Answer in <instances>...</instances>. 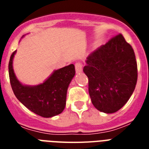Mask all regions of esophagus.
Instances as JSON below:
<instances>
[{
  "label": "esophagus",
  "instance_id": "obj_1",
  "mask_svg": "<svg viewBox=\"0 0 149 149\" xmlns=\"http://www.w3.org/2000/svg\"><path fill=\"white\" fill-rule=\"evenodd\" d=\"M75 69H76V72H80L83 70V65L81 63H77L75 64Z\"/></svg>",
  "mask_w": 149,
  "mask_h": 149
}]
</instances>
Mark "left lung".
Listing matches in <instances>:
<instances>
[{
  "label": "left lung",
  "mask_w": 149,
  "mask_h": 149,
  "mask_svg": "<svg viewBox=\"0 0 149 149\" xmlns=\"http://www.w3.org/2000/svg\"><path fill=\"white\" fill-rule=\"evenodd\" d=\"M84 73L93 106L106 113H114L134 92L138 69L134 50L121 34L93 51L86 58Z\"/></svg>",
  "instance_id": "left-lung-1"
}]
</instances>
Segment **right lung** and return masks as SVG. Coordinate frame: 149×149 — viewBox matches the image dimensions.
<instances>
[{"mask_svg":"<svg viewBox=\"0 0 149 149\" xmlns=\"http://www.w3.org/2000/svg\"><path fill=\"white\" fill-rule=\"evenodd\" d=\"M15 53L16 51L10 56L8 65L10 83L15 97L27 108L43 118H52L62 113L65 107L68 87L76 73L74 65L55 70L42 84L24 85L17 79L13 70Z\"/></svg>","mask_w":149,"mask_h":149,"instance_id":"obj_1","label":"right lung"}]
</instances>
